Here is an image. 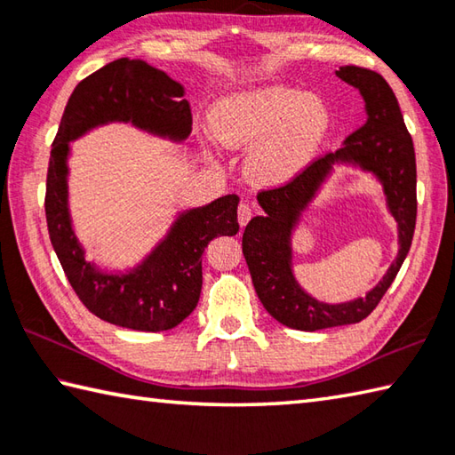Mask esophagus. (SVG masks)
<instances>
[{"instance_id":"34e87169","label":"esophagus","mask_w":455,"mask_h":455,"mask_svg":"<svg viewBox=\"0 0 455 455\" xmlns=\"http://www.w3.org/2000/svg\"><path fill=\"white\" fill-rule=\"evenodd\" d=\"M253 205L250 202H242L237 205V221L239 226H247V221H250L253 218Z\"/></svg>"}]
</instances>
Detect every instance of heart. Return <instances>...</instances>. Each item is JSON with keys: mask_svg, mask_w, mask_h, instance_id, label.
<instances>
[{"mask_svg": "<svg viewBox=\"0 0 455 455\" xmlns=\"http://www.w3.org/2000/svg\"><path fill=\"white\" fill-rule=\"evenodd\" d=\"M331 115L315 94L267 87L234 94L213 108L212 132L228 148H245L250 172L261 182H283L311 160L329 131Z\"/></svg>", "mask_w": 455, "mask_h": 455, "instance_id": "heart-1", "label": "heart"}]
</instances>
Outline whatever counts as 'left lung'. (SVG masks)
Listing matches in <instances>:
<instances>
[{
	"label": "left lung",
	"mask_w": 455,
	"mask_h": 455,
	"mask_svg": "<svg viewBox=\"0 0 455 455\" xmlns=\"http://www.w3.org/2000/svg\"><path fill=\"white\" fill-rule=\"evenodd\" d=\"M337 76L361 91L366 123L348 136L345 147L313 160L287 184L261 190L257 202L263 216L245 226L242 247L255 293L273 319L297 331H321L361 323L387 293L410 251L416 228V154L398 100L384 76L371 68L347 65ZM334 161H348L381 180L389 209L399 224L401 250L387 275L366 298L329 306L316 302L298 285L290 259V235Z\"/></svg>",
	"instance_id": "1"
}]
</instances>
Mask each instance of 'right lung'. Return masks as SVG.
<instances>
[{
    "mask_svg": "<svg viewBox=\"0 0 455 455\" xmlns=\"http://www.w3.org/2000/svg\"><path fill=\"white\" fill-rule=\"evenodd\" d=\"M107 123H132L170 140L192 132L184 87L140 59H116L76 84L51 148L45 192L49 237L83 305L116 327L160 332L182 323L198 305L202 255L213 237L235 235V194L182 212L168 235L128 273H102L84 261L67 202L68 142Z\"/></svg>",
    "mask_w": 455,
    "mask_h": 455,
    "instance_id": "1",
    "label": "right lung"
}]
</instances>
